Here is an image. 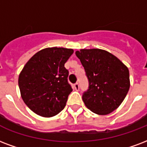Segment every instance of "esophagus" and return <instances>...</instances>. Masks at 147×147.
Returning a JSON list of instances; mask_svg holds the SVG:
<instances>
[{
  "mask_svg": "<svg viewBox=\"0 0 147 147\" xmlns=\"http://www.w3.org/2000/svg\"><path fill=\"white\" fill-rule=\"evenodd\" d=\"M74 88L76 89V91H78L79 90V84L78 83H76L74 85Z\"/></svg>",
  "mask_w": 147,
  "mask_h": 147,
  "instance_id": "1",
  "label": "esophagus"
}]
</instances>
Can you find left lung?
<instances>
[{
	"instance_id": "obj_1",
	"label": "left lung",
	"mask_w": 147,
	"mask_h": 147,
	"mask_svg": "<svg viewBox=\"0 0 147 147\" xmlns=\"http://www.w3.org/2000/svg\"><path fill=\"white\" fill-rule=\"evenodd\" d=\"M86 70L89 86L82 96L94 113L107 115L123 102L130 86L127 66L110 52L99 49L76 51Z\"/></svg>"
}]
</instances>
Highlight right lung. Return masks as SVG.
Masks as SVG:
<instances>
[{
  "label": "right lung",
  "mask_w": 147,
  "mask_h": 147,
  "mask_svg": "<svg viewBox=\"0 0 147 147\" xmlns=\"http://www.w3.org/2000/svg\"><path fill=\"white\" fill-rule=\"evenodd\" d=\"M73 52L66 48L44 49L29 59L19 74L21 98L37 115L52 117L65 108L72 91L65 63Z\"/></svg>",
  "instance_id": "right-lung-1"
}]
</instances>
